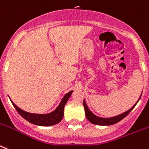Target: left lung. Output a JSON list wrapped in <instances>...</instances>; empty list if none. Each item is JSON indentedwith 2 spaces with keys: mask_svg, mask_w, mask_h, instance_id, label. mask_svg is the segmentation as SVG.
<instances>
[{
  "mask_svg": "<svg viewBox=\"0 0 149 149\" xmlns=\"http://www.w3.org/2000/svg\"><path fill=\"white\" fill-rule=\"evenodd\" d=\"M140 98H141V95H140ZM140 98H139L138 102L139 101ZM138 102H136L134 105L131 107L130 109L128 110V111H126V112H124V113L117 115V116H115V117H109V118L99 117H98V116H96V115L94 114L92 111H90V110L88 109V106H87V104H86L85 100H83V106H84V108H85V112H86V118L88 119V121H90V123H92V124L100 125V126H108V125L115 124V123H118L119 121H120L121 120H123L124 117H127V115L130 113L131 111L134 108V107L136 105V104L138 103Z\"/></svg>",
  "mask_w": 149,
  "mask_h": 149,
  "instance_id": "8db88e82",
  "label": "left lung"
}]
</instances>
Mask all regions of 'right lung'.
<instances>
[{"mask_svg":"<svg viewBox=\"0 0 149 149\" xmlns=\"http://www.w3.org/2000/svg\"><path fill=\"white\" fill-rule=\"evenodd\" d=\"M72 93V91H70V92L66 94L63 99L61 100L58 107L53 112L47 113V114H38V113H32L26 112V111H24L23 110L17 107L11 100L10 101L13 104V107H15V109L17 110L19 115L22 116L28 122L32 123V124L38 125V126L49 127V126L57 124L62 120L63 117V108H64L65 104L67 102Z\"/></svg>","mask_w":149,"mask_h":149,"instance_id":"add662e5","label":"right lung"}]
</instances>
